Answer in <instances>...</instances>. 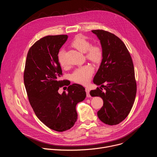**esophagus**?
I'll return each instance as SVG.
<instances>
[{
    "instance_id": "1",
    "label": "esophagus",
    "mask_w": 157,
    "mask_h": 157,
    "mask_svg": "<svg viewBox=\"0 0 157 157\" xmlns=\"http://www.w3.org/2000/svg\"><path fill=\"white\" fill-rule=\"evenodd\" d=\"M85 91H86V96H87V98H90V97H91V95H90V94H89V89L88 88H86Z\"/></svg>"
}]
</instances>
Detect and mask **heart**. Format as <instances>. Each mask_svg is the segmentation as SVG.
Masks as SVG:
<instances>
[{"instance_id":"heart-1","label":"heart","mask_w":157,"mask_h":157,"mask_svg":"<svg viewBox=\"0 0 157 157\" xmlns=\"http://www.w3.org/2000/svg\"><path fill=\"white\" fill-rule=\"evenodd\" d=\"M72 46L79 52L86 53V58L93 62L98 63L102 57V50L98 45H91V42L81 36H76L73 41ZM65 52L61 50L58 54V60L61 66L66 65L64 58ZM94 73V68L91 65H85L76 68L71 75V79L75 82L81 84H87Z\"/></svg>"}]
</instances>
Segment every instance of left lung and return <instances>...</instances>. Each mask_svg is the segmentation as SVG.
I'll use <instances>...</instances> for the list:
<instances>
[{
  "label": "left lung",
  "instance_id": "8db88e82",
  "mask_svg": "<svg viewBox=\"0 0 157 157\" xmlns=\"http://www.w3.org/2000/svg\"><path fill=\"white\" fill-rule=\"evenodd\" d=\"M92 32L100 40L102 59L93 80L101 87L91 90L90 94L103 99V106L98 112L99 119L105 124L117 125L127 117L135 101L137 84L133 64L119 37L102 30Z\"/></svg>",
  "mask_w": 157,
  "mask_h": 157
}]
</instances>
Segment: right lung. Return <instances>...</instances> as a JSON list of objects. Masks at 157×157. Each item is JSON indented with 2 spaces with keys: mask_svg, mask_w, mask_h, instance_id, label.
<instances>
[{
  "mask_svg": "<svg viewBox=\"0 0 157 157\" xmlns=\"http://www.w3.org/2000/svg\"><path fill=\"white\" fill-rule=\"evenodd\" d=\"M67 35H49L36 41L29 49L24 74L29 100L36 117L50 128L63 132L71 128L78 119L76 104L86 96L84 87L73 84L68 93L60 94L63 86L58 60L59 49L66 41Z\"/></svg>",
  "mask_w": 157,
  "mask_h": 157,
  "instance_id": "add662e5",
  "label": "right lung"
}]
</instances>
